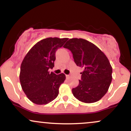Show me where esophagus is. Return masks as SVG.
<instances>
[{
  "instance_id": "34e87169",
  "label": "esophagus",
  "mask_w": 131,
  "mask_h": 131,
  "mask_svg": "<svg viewBox=\"0 0 131 131\" xmlns=\"http://www.w3.org/2000/svg\"><path fill=\"white\" fill-rule=\"evenodd\" d=\"M66 78H67V79H68V78H70V75H69V74H66Z\"/></svg>"
}]
</instances>
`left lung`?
I'll use <instances>...</instances> for the list:
<instances>
[{"label": "left lung", "instance_id": "obj_1", "mask_svg": "<svg viewBox=\"0 0 131 131\" xmlns=\"http://www.w3.org/2000/svg\"><path fill=\"white\" fill-rule=\"evenodd\" d=\"M63 47L71 52L76 65L84 69L79 85L72 89L73 95L84 103L99 101L107 92L112 80V67L107 57L83 39H70Z\"/></svg>", "mask_w": 131, "mask_h": 131}]
</instances>
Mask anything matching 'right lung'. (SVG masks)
Returning a JSON list of instances; mask_svg holds the SVG:
<instances>
[{
  "label": "right lung",
  "mask_w": 131,
  "mask_h": 131,
  "mask_svg": "<svg viewBox=\"0 0 131 131\" xmlns=\"http://www.w3.org/2000/svg\"><path fill=\"white\" fill-rule=\"evenodd\" d=\"M68 38L48 37L40 40L30 49L23 60L19 81L23 91L31 102L46 105L56 99L59 88L65 80L63 73L49 71L54 67L55 52Z\"/></svg>",
  "instance_id": "obj_1"
}]
</instances>
